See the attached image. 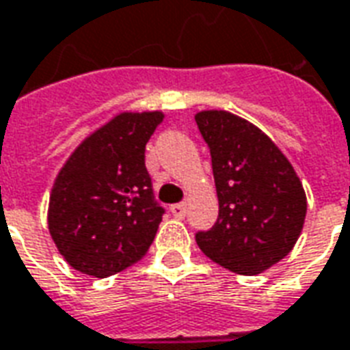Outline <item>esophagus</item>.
Listing matches in <instances>:
<instances>
[{"label":"esophagus","mask_w":350,"mask_h":350,"mask_svg":"<svg viewBox=\"0 0 350 350\" xmlns=\"http://www.w3.org/2000/svg\"><path fill=\"white\" fill-rule=\"evenodd\" d=\"M170 212H172V216L178 217V219H183L185 214H187V206H185L183 202H178V204H172V206H170Z\"/></svg>","instance_id":"34e87169"}]
</instances>
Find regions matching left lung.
<instances>
[{
  "instance_id": "left-lung-1",
  "label": "left lung",
  "mask_w": 350,
  "mask_h": 350,
  "mask_svg": "<svg viewBox=\"0 0 350 350\" xmlns=\"http://www.w3.org/2000/svg\"><path fill=\"white\" fill-rule=\"evenodd\" d=\"M208 144L219 212L195 241L237 275H258L288 256L299 239L307 197L294 167L256 124L224 109L199 111Z\"/></svg>"
}]
</instances>
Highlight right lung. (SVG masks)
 Instances as JSON below:
<instances>
[{"instance_id": "add662e5", "label": "right lung", "mask_w": 350, "mask_h": 350, "mask_svg": "<svg viewBox=\"0 0 350 350\" xmlns=\"http://www.w3.org/2000/svg\"><path fill=\"white\" fill-rule=\"evenodd\" d=\"M163 117L119 113L60 168L49 200V231L73 269L106 278L150 250L165 208L153 197L146 144Z\"/></svg>"}]
</instances>
